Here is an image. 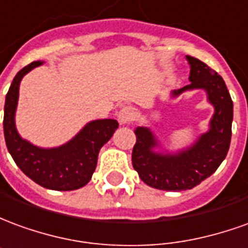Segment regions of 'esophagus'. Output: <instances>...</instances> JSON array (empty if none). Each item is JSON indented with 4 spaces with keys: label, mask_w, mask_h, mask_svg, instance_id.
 Returning <instances> with one entry per match:
<instances>
[{
    "label": "esophagus",
    "mask_w": 248,
    "mask_h": 248,
    "mask_svg": "<svg viewBox=\"0 0 248 248\" xmlns=\"http://www.w3.org/2000/svg\"><path fill=\"white\" fill-rule=\"evenodd\" d=\"M134 108H130V106H124V108L118 111V121L121 124H129V122H131V121L134 119Z\"/></svg>",
    "instance_id": "obj_1"
}]
</instances>
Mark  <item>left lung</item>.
<instances>
[{"label": "left lung", "instance_id": "8db88e82", "mask_svg": "<svg viewBox=\"0 0 248 248\" xmlns=\"http://www.w3.org/2000/svg\"><path fill=\"white\" fill-rule=\"evenodd\" d=\"M190 65V83L171 93L172 97L187 90L202 89L214 106L210 129L195 143L178 153H156L158 140L149 127H137L133 167L140 178L150 187L166 191H182L204 181L220 166L231 142L232 101L223 78L198 58L187 56Z\"/></svg>", "mask_w": 248, "mask_h": 248}]
</instances>
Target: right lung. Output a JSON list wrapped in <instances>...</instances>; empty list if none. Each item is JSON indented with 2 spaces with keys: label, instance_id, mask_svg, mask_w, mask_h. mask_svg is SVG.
<instances>
[{
  "label": "right lung",
  "instance_id": "1",
  "mask_svg": "<svg viewBox=\"0 0 248 248\" xmlns=\"http://www.w3.org/2000/svg\"><path fill=\"white\" fill-rule=\"evenodd\" d=\"M44 62L34 61L14 77L5 99L3 134L10 155L25 175L40 186L57 191H70L89 183L95 167L98 153L118 129L115 119L92 121L65 145L42 149L21 138L16 129V108L19 83L30 70Z\"/></svg>",
  "mask_w": 248,
  "mask_h": 248
}]
</instances>
